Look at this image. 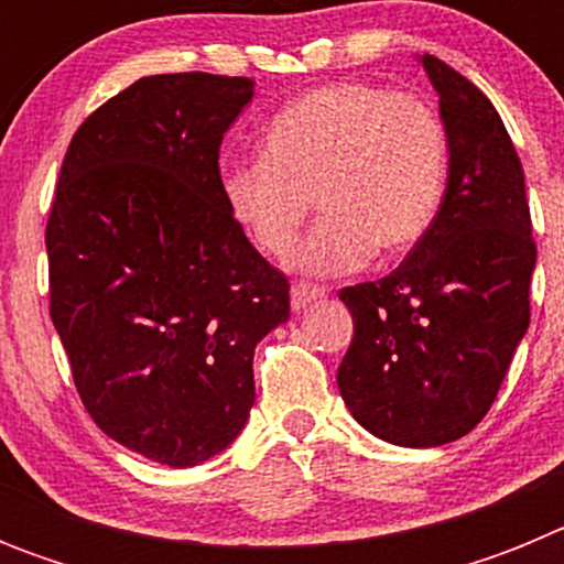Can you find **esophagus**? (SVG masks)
I'll return each mask as SVG.
<instances>
[{
	"label": "esophagus",
	"instance_id": "esophagus-1",
	"mask_svg": "<svg viewBox=\"0 0 564 564\" xmlns=\"http://www.w3.org/2000/svg\"><path fill=\"white\" fill-rule=\"evenodd\" d=\"M327 291L322 285H313V282H296L291 288V307L293 311H302L311 302H318V299H325Z\"/></svg>",
	"mask_w": 564,
	"mask_h": 564
}]
</instances>
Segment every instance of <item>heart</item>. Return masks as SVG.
<instances>
[{"label": "heart", "mask_w": 564, "mask_h": 564, "mask_svg": "<svg viewBox=\"0 0 564 564\" xmlns=\"http://www.w3.org/2000/svg\"><path fill=\"white\" fill-rule=\"evenodd\" d=\"M446 172V129L421 96L338 82L279 109L259 158L223 172V197L268 257L293 246L316 197L325 217L291 253V265L344 273L372 251H410L441 212Z\"/></svg>", "instance_id": "obj_1"}]
</instances>
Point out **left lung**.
<instances>
[{
    "mask_svg": "<svg viewBox=\"0 0 564 564\" xmlns=\"http://www.w3.org/2000/svg\"><path fill=\"white\" fill-rule=\"evenodd\" d=\"M421 62L441 96L449 181L401 265L338 293L356 330L336 376L364 430L412 449L457 441L491 410L531 322L536 265L525 174L495 104L441 58Z\"/></svg>",
    "mask_w": 564,
    "mask_h": 564,
    "instance_id": "1",
    "label": "left lung"
}]
</instances>
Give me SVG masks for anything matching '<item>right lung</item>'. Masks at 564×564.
I'll list each match as a JSON object with an SVG mask.
<instances>
[{
    "instance_id": "1",
    "label": "right lung",
    "mask_w": 564,
    "mask_h": 564,
    "mask_svg": "<svg viewBox=\"0 0 564 564\" xmlns=\"http://www.w3.org/2000/svg\"><path fill=\"white\" fill-rule=\"evenodd\" d=\"M251 96V78L212 73L129 84L73 134L50 206V318L78 395L163 466L242 432L253 347L291 316L285 273L223 197V134Z\"/></svg>"
}]
</instances>
